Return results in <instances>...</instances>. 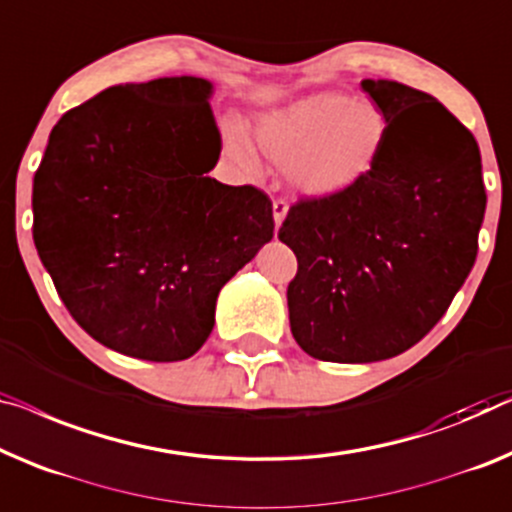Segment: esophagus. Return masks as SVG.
Returning <instances> with one entry per match:
<instances>
[{
	"label": "esophagus",
	"instance_id": "34e87169",
	"mask_svg": "<svg viewBox=\"0 0 512 512\" xmlns=\"http://www.w3.org/2000/svg\"><path fill=\"white\" fill-rule=\"evenodd\" d=\"M287 209H289L287 200H282V197L273 200V220H276V227L282 225V220H285V216H287Z\"/></svg>",
	"mask_w": 512,
	"mask_h": 512
}]
</instances>
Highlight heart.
I'll return each mask as SVG.
<instances>
[{"label":"heart","instance_id":"1","mask_svg":"<svg viewBox=\"0 0 512 512\" xmlns=\"http://www.w3.org/2000/svg\"><path fill=\"white\" fill-rule=\"evenodd\" d=\"M257 144L278 165L292 167L296 188L312 197H335L368 177L384 147L388 121L377 105L342 94H315L259 119ZM227 151L241 163L253 158L236 128Z\"/></svg>","mask_w":512,"mask_h":512}]
</instances>
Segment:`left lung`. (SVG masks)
I'll use <instances>...</instances> for the list:
<instances>
[{"mask_svg":"<svg viewBox=\"0 0 512 512\" xmlns=\"http://www.w3.org/2000/svg\"><path fill=\"white\" fill-rule=\"evenodd\" d=\"M363 89L388 121L375 167L347 193L301 197L278 232L299 262L294 340L331 363L384 361L432 331L476 262L487 204L476 137L437 98Z\"/></svg>","mask_w":512,"mask_h":512,"instance_id":"1","label":"left lung"}]
</instances>
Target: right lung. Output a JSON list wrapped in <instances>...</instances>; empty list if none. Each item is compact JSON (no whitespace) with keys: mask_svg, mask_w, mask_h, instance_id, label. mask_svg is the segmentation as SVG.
Masks as SVG:
<instances>
[{"mask_svg":"<svg viewBox=\"0 0 512 512\" xmlns=\"http://www.w3.org/2000/svg\"><path fill=\"white\" fill-rule=\"evenodd\" d=\"M211 82L117 85L68 110L34 174V243L91 338L183 361L213 329L223 285L273 236L269 195L207 177L220 133Z\"/></svg>","mask_w":512,"mask_h":512,"instance_id":"1","label":"right lung"}]
</instances>
